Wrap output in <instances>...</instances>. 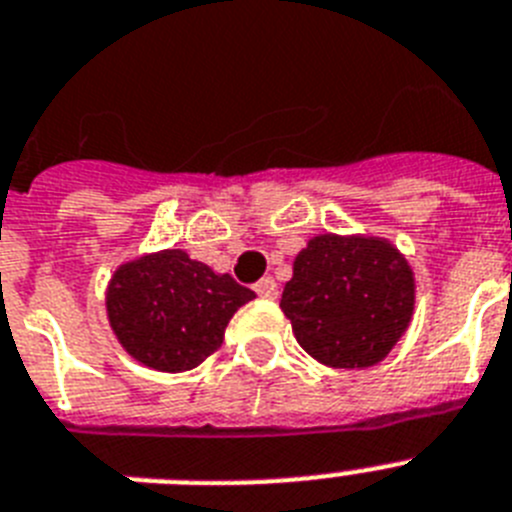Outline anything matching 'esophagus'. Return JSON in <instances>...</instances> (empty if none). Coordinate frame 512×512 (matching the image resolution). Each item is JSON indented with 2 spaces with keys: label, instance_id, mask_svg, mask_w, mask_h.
<instances>
[{
  "label": "esophagus",
  "instance_id": "1",
  "mask_svg": "<svg viewBox=\"0 0 512 512\" xmlns=\"http://www.w3.org/2000/svg\"><path fill=\"white\" fill-rule=\"evenodd\" d=\"M253 290H256V295H259V298H266V300H274L279 295V287L272 277L259 279V282L253 285Z\"/></svg>",
  "mask_w": 512,
  "mask_h": 512
}]
</instances>
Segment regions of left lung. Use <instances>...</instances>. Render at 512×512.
Wrapping results in <instances>:
<instances>
[{
  "label": "left lung",
  "instance_id": "left-lung-1",
  "mask_svg": "<svg viewBox=\"0 0 512 512\" xmlns=\"http://www.w3.org/2000/svg\"><path fill=\"white\" fill-rule=\"evenodd\" d=\"M279 308L310 357L370 368L412 321V269L386 240L316 235L298 253Z\"/></svg>",
  "mask_w": 512,
  "mask_h": 512
}]
</instances>
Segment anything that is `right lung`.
Instances as JSON below:
<instances>
[{
	"label": "right lung",
	"mask_w": 512,
	"mask_h": 512,
	"mask_svg": "<svg viewBox=\"0 0 512 512\" xmlns=\"http://www.w3.org/2000/svg\"><path fill=\"white\" fill-rule=\"evenodd\" d=\"M253 290L214 274L189 253L142 256L116 269L108 285V321L134 360L163 373L202 365L222 344L227 323Z\"/></svg>",
	"instance_id": "add662e5"
}]
</instances>
